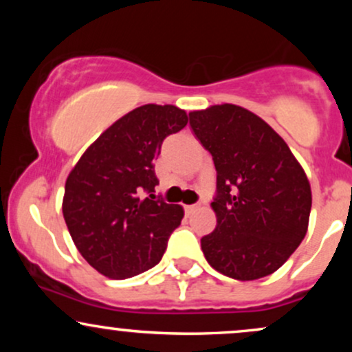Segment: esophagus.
Instances as JSON below:
<instances>
[{"instance_id": "34e87169", "label": "esophagus", "mask_w": 352, "mask_h": 352, "mask_svg": "<svg viewBox=\"0 0 352 352\" xmlns=\"http://www.w3.org/2000/svg\"><path fill=\"white\" fill-rule=\"evenodd\" d=\"M195 208H197V205H185V213L190 215V213L195 212Z\"/></svg>"}]
</instances>
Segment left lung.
<instances>
[{
  "label": "left lung",
  "mask_w": 352,
  "mask_h": 352,
  "mask_svg": "<svg viewBox=\"0 0 352 352\" xmlns=\"http://www.w3.org/2000/svg\"><path fill=\"white\" fill-rule=\"evenodd\" d=\"M188 116L217 168V227L201 238L205 258L233 280L268 276L308 232V177L285 140L248 109L217 104Z\"/></svg>",
  "instance_id": "8db88e82"
}]
</instances>
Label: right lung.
<instances>
[{
  "mask_svg": "<svg viewBox=\"0 0 352 352\" xmlns=\"http://www.w3.org/2000/svg\"><path fill=\"white\" fill-rule=\"evenodd\" d=\"M187 122V112L172 104L137 107L89 145L67 175V230L84 260L104 276L125 280L162 260L184 208L139 193L153 192V160L164 139Z\"/></svg>",
  "mask_w": 352,
  "mask_h": 352,
  "instance_id": "right-lung-1",
  "label": "right lung"
}]
</instances>
